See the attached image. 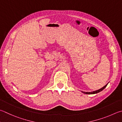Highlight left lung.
<instances>
[{"mask_svg": "<svg viewBox=\"0 0 122 122\" xmlns=\"http://www.w3.org/2000/svg\"><path fill=\"white\" fill-rule=\"evenodd\" d=\"M107 85H106L105 86H103V87L102 88H100V89H99L97 91H93V92H82L83 93H85V94H96V93H98L101 92L102 91L103 89H105V88L107 86Z\"/></svg>", "mask_w": 122, "mask_h": 122, "instance_id": "1", "label": "left lung"}]
</instances>
